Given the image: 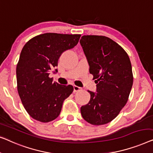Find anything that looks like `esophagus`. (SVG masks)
<instances>
[{
	"label": "esophagus",
	"mask_w": 153,
	"mask_h": 153,
	"mask_svg": "<svg viewBox=\"0 0 153 153\" xmlns=\"http://www.w3.org/2000/svg\"><path fill=\"white\" fill-rule=\"evenodd\" d=\"M74 92H77L79 91L82 90V88H80L79 87H77V86H74Z\"/></svg>",
	"instance_id": "obj_1"
}]
</instances>
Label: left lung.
<instances>
[{"instance_id":"1","label":"left lung","mask_w":153,"mask_h":153,"mask_svg":"<svg viewBox=\"0 0 153 153\" xmlns=\"http://www.w3.org/2000/svg\"><path fill=\"white\" fill-rule=\"evenodd\" d=\"M80 44L97 84V93L82 106L81 114L94 126L107 124L119 115L128 100L133 84L132 65L123 48L105 36L84 35Z\"/></svg>"}]
</instances>
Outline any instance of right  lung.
<instances>
[{
  "instance_id": "1",
  "label": "right lung",
  "mask_w": 153,
  "mask_h": 153,
  "mask_svg": "<svg viewBox=\"0 0 153 153\" xmlns=\"http://www.w3.org/2000/svg\"><path fill=\"white\" fill-rule=\"evenodd\" d=\"M80 36L44 33L23 46L16 65L17 90L23 107L34 119L43 123L55 120L64 100L74 91L73 86L53 82L49 75L57 66L62 53L76 46Z\"/></svg>"
}]
</instances>
